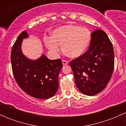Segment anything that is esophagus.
<instances>
[{
    "mask_svg": "<svg viewBox=\"0 0 126 126\" xmlns=\"http://www.w3.org/2000/svg\"><path fill=\"white\" fill-rule=\"evenodd\" d=\"M62 63H63V65H66L68 64V62L65 60H62Z\"/></svg>",
    "mask_w": 126,
    "mask_h": 126,
    "instance_id": "34e87169",
    "label": "esophagus"
}]
</instances>
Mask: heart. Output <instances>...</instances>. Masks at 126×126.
I'll return each instance as SVG.
<instances>
[{
	"instance_id": "b5f03b06",
	"label": "heart",
	"mask_w": 126,
	"mask_h": 126,
	"mask_svg": "<svg viewBox=\"0 0 126 126\" xmlns=\"http://www.w3.org/2000/svg\"><path fill=\"white\" fill-rule=\"evenodd\" d=\"M91 41V32L86 27L75 25L62 26L54 30L52 37H46L44 42L49 50L57 54L64 52L70 57H80L87 50Z\"/></svg>"
}]
</instances>
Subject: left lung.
Returning <instances> with one entry per match:
<instances>
[{
  "label": "left lung",
  "mask_w": 126,
  "mask_h": 126,
  "mask_svg": "<svg viewBox=\"0 0 126 126\" xmlns=\"http://www.w3.org/2000/svg\"><path fill=\"white\" fill-rule=\"evenodd\" d=\"M70 66L80 92L93 96L103 90L110 80L114 66L113 47L106 33L101 30L92 32L88 50L72 60Z\"/></svg>",
  "instance_id": "obj_1"
}]
</instances>
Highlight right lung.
I'll return each instance as SVG.
<instances>
[{"label": "right lung", "instance_id": "add662e5", "mask_svg": "<svg viewBox=\"0 0 126 126\" xmlns=\"http://www.w3.org/2000/svg\"><path fill=\"white\" fill-rule=\"evenodd\" d=\"M28 37L27 31L20 34L11 51L13 74L19 87L34 98L48 99L59 88V75L63 64L61 59L50 60L43 54L38 59L30 60L21 50L22 40Z\"/></svg>", "mask_w": 126, "mask_h": 126}]
</instances>
